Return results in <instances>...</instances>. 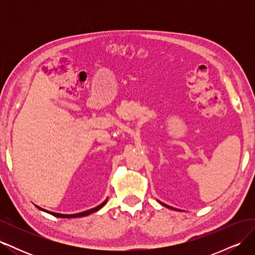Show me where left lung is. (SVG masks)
I'll return each mask as SVG.
<instances>
[{
    "mask_svg": "<svg viewBox=\"0 0 255 255\" xmlns=\"http://www.w3.org/2000/svg\"><path fill=\"white\" fill-rule=\"evenodd\" d=\"M161 204H163V205H165V206H167V207H169V208H172V210H174V208H173V207H170V206H168V205H166V204H164V203H161Z\"/></svg>",
    "mask_w": 255,
    "mask_h": 255,
    "instance_id": "left-lung-1",
    "label": "left lung"
}]
</instances>
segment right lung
<instances>
[{"label": "right lung", "mask_w": 255, "mask_h": 255, "mask_svg": "<svg viewBox=\"0 0 255 255\" xmlns=\"http://www.w3.org/2000/svg\"><path fill=\"white\" fill-rule=\"evenodd\" d=\"M106 202H107V200H105V201H104L102 204H100L99 206H97V207H95V208H91V210H89V211L83 212V213H79V214H74V215H63V214L52 213V212L44 211V210H42V208H40V207H39V208H40V210L44 211V212H48L49 214H52L53 216H55V217H58V218H78V217H84V216H88V215H90V214H92V213H95V212L99 211L100 208H102V207L105 205ZM37 207H38V206H37Z\"/></svg>", "instance_id": "add662e5"}]
</instances>
